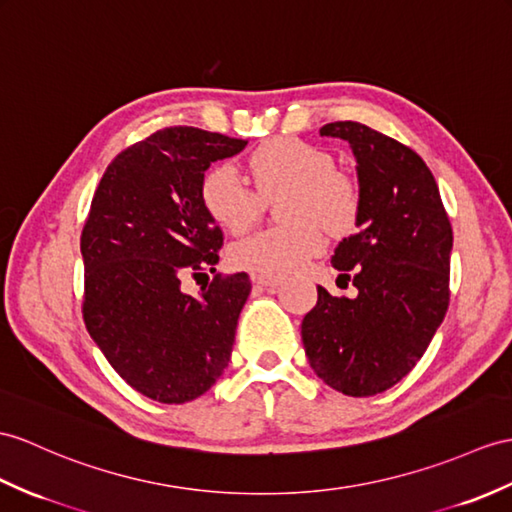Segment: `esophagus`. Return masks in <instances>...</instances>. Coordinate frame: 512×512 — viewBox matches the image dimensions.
<instances>
[{"label": "esophagus", "mask_w": 512, "mask_h": 512, "mask_svg": "<svg viewBox=\"0 0 512 512\" xmlns=\"http://www.w3.org/2000/svg\"><path fill=\"white\" fill-rule=\"evenodd\" d=\"M252 282L256 286H265V289H278L282 284V278L278 276H252Z\"/></svg>", "instance_id": "obj_1"}]
</instances>
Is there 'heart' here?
Instances as JSON below:
<instances>
[{"instance_id":"obj_1","label":"heart","mask_w":512,"mask_h":512,"mask_svg":"<svg viewBox=\"0 0 512 512\" xmlns=\"http://www.w3.org/2000/svg\"><path fill=\"white\" fill-rule=\"evenodd\" d=\"M256 189L230 165L210 167L199 182V202L217 226L243 234L260 219L265 199L286 191L278 228L260 230L230 247V263L260 276H286L321 254L326 236L354 228L360 191L350 173L334 167L326 149L295 136L260 143L247 160Z\"/></svg>"}]
</instances>
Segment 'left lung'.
Wrapping results in <instances>:
<instances>
[{
	"instance_id": "obj_1",
	"label": "left lung",
	"mask_w": 512,
	"mask_h": 512,
	"mask_svg": "<svg viewBox=\"0 0 512 512\" xmlns=\"http://www.w3.org/2000/svg\"><path fill=\"white\" fill-rule=\"evenodd\" d=\"M350 143L356 158L358 232L334 249L332 267L356 297L317 286L302 321L308 363L334 391L369 397L408 376L450 304L452 226L419 154L358 121L319 130Z\"/></svg>"
}]
</instances>
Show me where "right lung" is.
<instances>
[{
    "instance_id": "1",
    "label": "right lung",
    "mask_w": 512,
    "mask_h": 512,
    "mask_svg": "<svg viewBox=\"0 0 512 512\" xmlns=\"http://www.w3.org/2000/svg\"><path fill=\"white\" fill-rule=\"evenodd\" d=\"M245 145L189 126L158 130L123 149L93 195L80 239L84 323L149 400L191 402L230 363L247 273H217L199 295L184 293L182 280L215 273L223 234L199 202V182L210 162Z\"/></svg>"
}]
</instances>
